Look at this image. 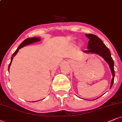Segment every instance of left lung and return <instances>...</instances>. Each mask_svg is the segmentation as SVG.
I'll use <instances>...</instances> for the list:
<instances>
[{
  "mask_svg": "<svg viewBox=\"0 0 122 122\" xmlns=\"http://www.w3.org/2000/svg\"><path fill=\"white\" fill-rule=\"evenodd\" d=\"M86 37H88L89 40L88 50L83 51L85 53H93L102 56L104 59L105 61L109 65L110 68L112 71V79L111 82L110 88L112 86L114 83V76H115V72L114 68V61L111 56V52L109 49L106 47L101 39H100L97 36L91 34H85Z\"/></svg>",
  "mask_w": 122,
  "mask_h": 122,
  "instance_id": "left-lung-1",
  "label": "left lung"
}]
</instances>
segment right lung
Returning <instances> with one entry per match:
<instances>
[{
    "label": "right lung",
    "instance_id": "1",
    "mask_svg": "<svg viewBox=\"0 0 122 122\" xmlns=\"http://www.w3.org/2000/svg\"><path fill=\"white\" fill-rule=\"evenodd\" d=\"M40 40H41L40 38H38V37H33V38H27V39H26V40H25L24 41L22 42L21 43L20 45V46H19V47H18L17 50L15 51L14 53L13 54L12 56L11 57V59H10V63L8 66V71H9V69H10V64H11L12 61L13 57H14L15 55H16V54L17 53L18 51H19V50L20 49H21V48L23 47L24 46H26V45H29V44H31V43L36 42L40 41Z\"/></svg>",
    "mask_w": 122,
    "mask_h": 122
}]
</instances>
